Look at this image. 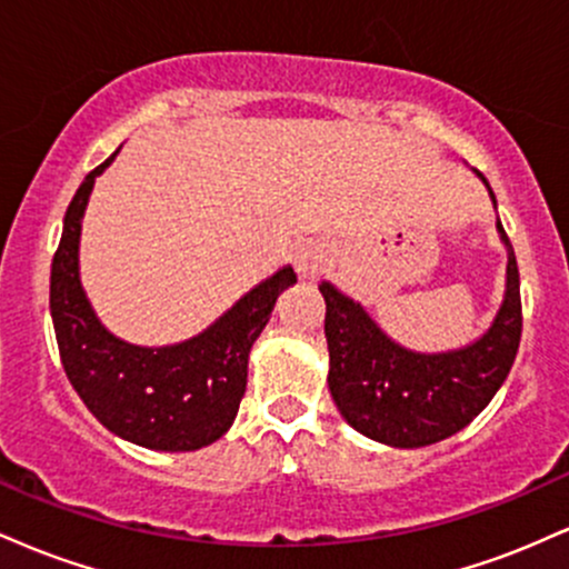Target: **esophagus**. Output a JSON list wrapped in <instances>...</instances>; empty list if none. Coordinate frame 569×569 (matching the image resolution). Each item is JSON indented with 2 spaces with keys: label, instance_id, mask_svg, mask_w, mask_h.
I'll list each match as a JSON object with an SVG mask.
<instances>
[{
  "label": "esophagus",
  "instance_id": "obj_1",
  "mask_svg": "<svg viewBox=\"0 0 569 569\" xmlns=\"http://www.w3.org/2000/svg\"><path fill=\"white\" fill-rule=\"evenodd\" d=\"M326 262H329V251L321 243H305L293 257L299 278H316L318 272H323Z\"/></svg>",
  "mask_w": 569,
  "mask_h": 569
}]
</instances>
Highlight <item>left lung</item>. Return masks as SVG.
Masks as SVG:
<instances>
[{
	"label": "left lung",
	"mask_w": 569,
	"mask_h": 569,
	"mask_svg": "<svg viewBox=\"0 0 569 569\" xmlns=\"http://www.w3.org/2000/svg\"><path fill=\"white\" fill-rule=\"evenodd\" d=\"M476 176L498 208L485 173ZM498 232L508 251L506 293L489 329L466 348H403L348 293L329 280L318 286L326 299L329 390L339 415L358 433L398 449L428 447L466 428L506 382L521 339V297L513 246L500 219Z\"/></svg>",
	"instance_id": "8db88e82"
}]
</instances>
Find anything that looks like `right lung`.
I'll list each match as a JSON object with an SVG mask.
<instances>
[{
	"label": "right lung",
	"mask_w": 569,
	"mask_h": 569,
	"mask_svg": "<svg viewBox=\"0 0 569 569\" xmlns=\"http://www.w3.org/2000/svg\"><path fill=\"white\" fill-rule=\"evenodd\" d=\"M117 152L84 176L63 217L50 270V316L61 363L84 407L114 436L158 452H192L230 430L246 393L248 352L297 276L289 264L280 267L184 342L141 348L114 337L82 289L80 232L96 179Z\"/></svg>",
	"instance_id": "obj_1"
}]
</instances>
